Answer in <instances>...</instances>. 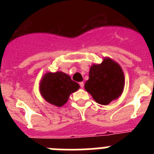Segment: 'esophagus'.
Returning a JSON list of instances; mask_svg holds the SVG:
<instances>
[{
    "mask_svg": "<svg viewBox=\"0 0 154 154\" xmlns=\"http://www.w3.org/2000/svg\"><path fill=\"white\" fill-rule=\"evenodd\" d=\"M79 85L81 86V88H83V87H84V82H79Z\"/></svg>",
    "mask_w": 154,
    "mask_h": 154,
    "instance_id": "obj_1",
    "label": "esophagus"
}]
</instances>
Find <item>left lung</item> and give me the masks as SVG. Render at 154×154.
Returning a JSON list of instances; mask_svg holds the SVG:
<instances>
[{
    "label": "left lung",
    "instance_id": "1",
    "mask_svg": "<svg viewBox=\"0 0 154 154\" xmlns=\"http://www.w3.org/2000/svg\"><path fill=\"white\" fill-rule=\"evenodd\" d=\"M125 77L120 65L106 57L100 64H92L85 82V89L99 104L106 105L122 95Z\"/></svg>",
    "mask_w": 154,
    "mask_h": 154
}]
</instances>
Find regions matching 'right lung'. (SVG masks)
<instances>
[{
    "label": "right lung",
    "instance_id": "right-lung-1",
    "mask_svg": "<svg viewBox=\"0 0 154 154\" xmlns=\"http://www.w3.org/2000/svg\"><path fill=\"white\" fill-rule=\"evenodd\" d=\"M79 87L69 75L58 71L45 73L39 82V91L43 99L58 107L67 103L69 96L78 90Z\"/></svg>",
    "mask_w": 154,
    "mask_h": 154
}]
</instances>
